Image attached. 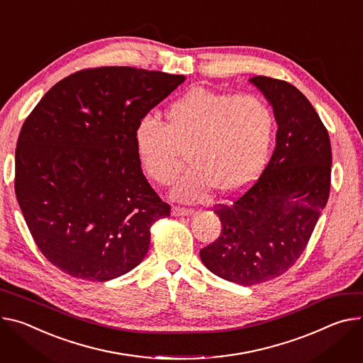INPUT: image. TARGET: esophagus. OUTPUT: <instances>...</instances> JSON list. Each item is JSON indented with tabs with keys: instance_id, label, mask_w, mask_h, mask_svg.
<instances>
[{
	"instance_id": "obj_1",
	"label": "esophagus",
	"mask_w": 363,
	"mask_h": 363,
	"mask_svg": "<svg viewBox=\"0 0 363 363\" xmlns=\"http://www.w3.org/2000/svg\"><path fill=\"white\" fill-rule=\"evenodd\" d=\"M194 211L191 208H184V207H172V214L174 216H188L192 214Z\"/></svg>"
}]
</instances>
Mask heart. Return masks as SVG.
<instances>
[{
	"label": "heart",
	"instance_id": "obj_1",
	"mask_svg": "<svg viewBox=\"0 0 363 363\" xmlns=\"http://www.w3.org/2000/svg\"><path fill=\"white\" fill-rule=\"evenodd\" d=\"M274 131L263 98L194 86L167 107L163 123L140 118L133 138L143 172L162 186L179 178L186 152L192 168L174 195L201 201L214 188L224 195L246 188L267 162Z\"/></svg>",
	"mask_w": 363,
	"mask_h": 363
}]
</instances>
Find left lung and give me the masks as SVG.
I'll return each mask as SVG.
<instances>
[{
	"label": "left lung",
	"mask_w": 363,
	"mask_h": 363,
	"mask_svg": "<svg viewBox=\"0 0 363 363\" xmlns=\"http://www.w3.org/2000/svg\"><path fill=\"white\" fill-rule=\"evenodd\" d=\"M250 82L274 108L277 146L245 194L214 207L221 233L200 250L213 274L245 286L281 277L301 256L327 204L332 175L330 138L306 95L282 79Z\"/></svg>",
	"instance_id": "1"
}]
</instances>
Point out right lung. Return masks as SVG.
<instances>
[{"label":"right lung","mask_w":363,"mask_h":363,"mask_svg":"<svg viewBox=\"0 0 363 363\" xmlns=\"http://www.w3.org/2000/svg\"><path fill=\"white\" fill-rule=\"evenodd\" d=\"M184 75L131 67L78 71L26 118L14 189L39 250L62 272L104 282L136 268L169 217L142 172L135 127Z\"/></svg>","instance_id":"add662e5"}]
</instances>
